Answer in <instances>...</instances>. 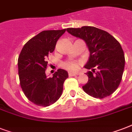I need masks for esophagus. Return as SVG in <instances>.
<instances>
[{
	"label": "esophagus",
	"instance_id": "esophagus-1",
	"mask_svg": "<svg viewBox=\"0 0 132 132\" xmlns=\"http://www.w3.org/2000/svg\"><path fill=\"white\" fill-rule=\"evenodd\" d=\"M68 75H69V77L77 76V75H78V74H77V73H73V72H69V73H68Z\"/></svg>",
	"mask_w": 132,
	"mask_h": 132
}]
</instances>
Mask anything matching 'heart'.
I'll use <instances>...</instances> for the list:
<instances>
[{
	"label": "heart",
	"mask_w": 132,
	"mask_h": 132,
	"mask_svg": "<svg viewBox=\"0 0 132 132\" xmlns=\"http://www.w3.org/2000/svg\"><path fill=\"white\" fill-rule=\"evenodd\" d=\"M62 66L69 71H75L78 68V63L73 61H66L62 64Z\"/></svg>",
	"instance_id": "heart-1"
}]
</instances>
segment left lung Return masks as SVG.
Returning <instances> with one entry per match:
<instances>
[{
	"mask_svg": "<svg viewBox=\"0 0 132 132\" xmlns=\"http://www.w3.org/2000/svg\"><path fill=\"white\" fill-rule=\"evenodd\" d=\"M72 36L82 39L86 44L90 56L85 68L88 71V82L83 90L94 98L110 96L119 87L125 67V56L121 44L112 36L94 27L68 28ZM94 67L98 69L96 73Z\"/></svg>",
	"mask_w": 132,
	"mask_h": 132,
	"instance_id": "1",
	"label": "left lung"
}]
</instances>
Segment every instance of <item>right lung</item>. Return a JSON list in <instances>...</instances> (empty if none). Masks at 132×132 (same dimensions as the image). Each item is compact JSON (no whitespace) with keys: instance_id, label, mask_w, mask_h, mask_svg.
Returning a JSON list of instances; mask_svg holds the SVG:
<instances>
[{"instance_id":"1","label":"right lung","mask_w":132,"mask_h":132,"mask_svg":"<svg viewBox=\"0 0 132 132\" xmlns=\"http://www.w3.org/2000/svg\"><path fill=\"white\" fill-rule=\"evenodd\" d=\"M66 29L43 31L28 41L18 60L20 84L27 98L39 106L46 107L60 98L68 72L58 69L48 78L45 70L48 57Z\"/></svg>"}]
</instances>
